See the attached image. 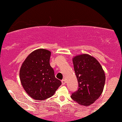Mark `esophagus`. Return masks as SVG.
I'll return each instance as SVG.
<instances>
[{
	"mask_svg": "<svg viewBox=\"0 0 122 122\" xmlns=\"http://www.w3.org/2000/svg\"><path fill=\"white\" fill-rule=\"evenodd\" d=\"M61 82H62V85H64V84H65V83H66L65 80H64V79L62 80H61Z\"/></svg>",
	"mask_w": 122,
	"mask_h": 122,
	"instance_id": "34e87169",
	"label": "esophagus"
}]
</instances>
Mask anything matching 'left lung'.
<instances>
[{"label":"left lung","mask_w":122,"mask_h":122,"mask_svg":"<svg viewBox=\"0 0 122 122\" xmlns=\"http://www.w3.org/2000/svg\"><path fill=\"white\" fill-rule=\"evenodd\" d=\"M73 63L79 86L71 98L82 106H90L103 92L106 81L104 71L97 60L88 54L77 56Z\"/></svg>","instance_id":"obj_1"}]
</instances>
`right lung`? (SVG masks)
<instances>
[{"mask_svg":"<svg viewBox=\"0 0 122 122\" xmlns=\"http://www.w3.org/2000/svg\"><path fill=\"white\" fill-rule=\"evenodd\" d=\"M51 52L40 49L28 56L19 72L22 86L35 100H43L51 97L61 85L54 76L50 65Z\"/></svg>","mask_w":122,"mask_h":122,"instance_id":"obj_1","label":"right lung"}]
</instances>
